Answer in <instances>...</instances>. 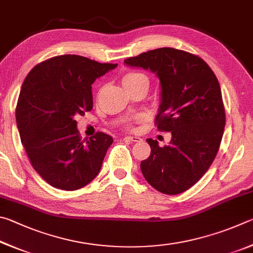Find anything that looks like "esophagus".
I'll list each match as a JSON object with an SVG mask.
<instances>
[{"mask_svg":"<svg viewBox=\"0 0 253 253\" xmlns=\"http://www.w3.org/2000/svg\"><path fill=\"white\" fill-rule=\"evenodd\" d=\"M124 140H127V141H132V142H139V141H141L142 139L140 138V136L138 135H127L124 138Z\"/></svg>","mask_w":253,"mask_h":253,"instance_id":"obj_1","label":"esophagus"}]
</instances>
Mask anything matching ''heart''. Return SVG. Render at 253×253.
<instances>
[{"instance_id": "b5f03b06", "label": "heart", "mask_w": 253, "mask_h": 253, "mask_svg": "<svg viewBox=\"0 0 253 253\" xmlns=\"http://www.w3.org/2000/svg\"><path fill=\"white\" fill-rule=\"evenodd\" d=\"M141 80H148V78L142 73L130 72L122 78V84L124 85V87H129L130 85H132V84L139 82Z\"/></svg>"}]
</instances>
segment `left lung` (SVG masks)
<instances>
[{"mask_svg":"<svg viewBox=\"0 0 253 253\" xmlns=\"http://www.w3.org/2000/svg\"><path fill=\"white\" fill-rule=\"evenodd\" d=\"M124 64L150 70L160 80L158 129L172 135L163 148L147 140L151 153L140 165L144 179L162 193H182L202 178L218 153L225 126L218 79L201 57L172 47L129 57Z\"/></svg>","mask_w":253,"mask_h":253,"instance_id":"1","label":"left lung"}]
</instances>
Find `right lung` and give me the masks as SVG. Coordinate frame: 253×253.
I'll use <instances>...</instances> for the list:
<instances>
[{
    "mask_svg": "<svg viewBox=\"0 0 253 253\" xmlns=\"http://www.w3.org/2000/svg\"><path fill=\"white\" fill-rule=\"evenodd\" d=\"M117 66L59 55L34 66L22 84L15 110L21 142L52 187L73 191L99 174L112 136L97 132L81 141L75 117L92 110L93 82Z\"/></svg>",
    "mask_w": 253,
    "mask_h": 253,
    "instance_id": "right-lung-1",
    "label": "right lung"
}]
</instances>
